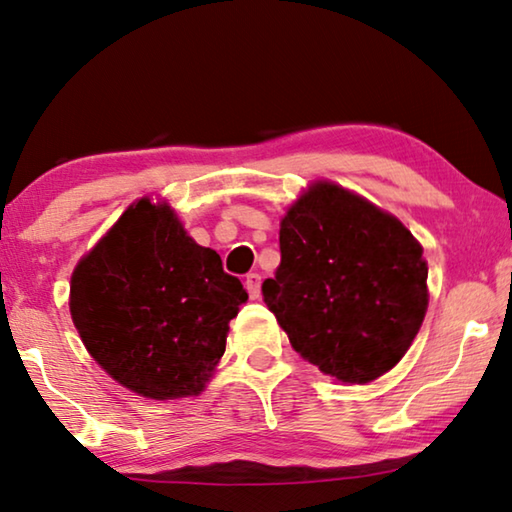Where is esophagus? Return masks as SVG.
I'll list each match as a JSON object with an SVG mask.
<instances>
[{
  "label": "esophagus",
  "mask_w": 512,
  "mask_h": 512,
  "mask_svg": "<svg viewBox=\"0 0 512 512\" xmlns=\"http://www.w3.org/2000/svg\"><path fill=\"white\" fill-rule=\"evenodd\" d=\"M244 284H246L248 296L253 298V300H257L259 296H262V275H259V273H248Z\"/></svg>",
  "instance_id": "esophagus-1"
}]
</instances>
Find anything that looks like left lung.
Returning <instances> with one entry per match:
<instances>
[{"mask_svg": "<svg viewBox=\"0 0 512 512\" xmlns=\"http://www.w3.org/2000/svg\"><path fill=\"white\" fill-rule=\"evenodd\" d=\"M266 307L325 375L368 384L409 350L427 311L422 246L395 216L316 183L280 225Z\"/></svg>", "mask_w": 512, "mask_h": 512, "instance_id": "8db88e82", "label": "left lung"}]
</instances>
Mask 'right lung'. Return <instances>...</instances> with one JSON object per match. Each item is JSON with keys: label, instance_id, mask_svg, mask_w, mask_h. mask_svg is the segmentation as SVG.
<instances>
[{"label": "right lung", "instance_id": "obj_1", "mask_svg": "<svg viewBox=\"0 0 512 512\" xmlns=\"http://www.w3.org/2000/svg\"><path fill=\"white\" fill-rule=\"evenodd\" d=\"M248 293L167 205L128 207L69 287L85 348L121 386L151 400L203 391Z\"/></svg>", "mask_w": 512, "mask_h": 512}]
</instances>
